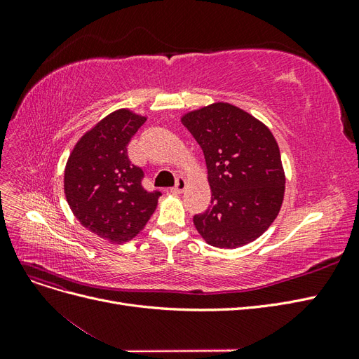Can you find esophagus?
I'll return each instance as SVG.
<instances>
[{
	"mask_svg": "<svg viewBox=\"0 0 359 359\" xmlns=\"http://www.w3.org/2000/svg\"><path fill=\"white\" fill-rule=\"evenodd\" d=\"M186 187H187V181L184 180L182 177H178L177 182H175V187H172L170 191L175 193V194H180V193L184 191V189H186Z\"/></svg>",
	"mask_w": 359,
	"mask_h": 359,
	"instance_id": "obj_1",
	"label": "esophagus"
}]
</instances>
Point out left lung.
Masks as SVG:
<instances>
[{"mask_svg": "<svg viewBox=\"0 0 359 359\" xmlns=\"http://www.w3.org/2000/svg\"><path fill=\"white\" fill-rule=\"evenodd\" d=\"M201 145L211 205L193 217L212 247L238 248L255 241L276 220L285 196V170L269 128L229 103H214L181 118Z\"/></svg>", "mask_w": 359, "mask_h": 359, "instance_id": "left-lung-1", "label": "left lung"}]
</instances>
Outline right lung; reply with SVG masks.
<instances>
[{
    "mask_svg": "<svg viewBox=\"0 0 359 359\" xmlns=\"http://www.w3.org/2000/svg\"><path fill=\"white\" fill-rule=\"evenodd\" d=\"M145 116L118 109L74 145L64 170V193L79 223L111 243H126L144 229L157 208L158 190L142 187L144 170L127 145Z\"/></svg>",
    "mask_w": 359,
    "mask_h": 359,
    "instance_id": "obj_1",
    "label": "right lung"
}]
</instances>
